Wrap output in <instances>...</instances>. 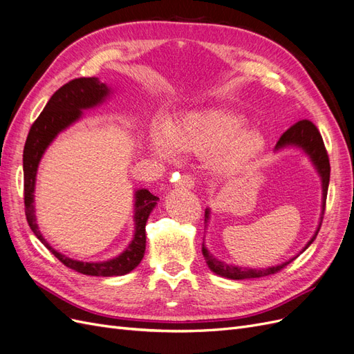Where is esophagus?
<instances>
[{
	"label": "esophagus",
	"mask_w": 354,
	"mask_h": 354,
	"mask_svg": "<svg viewBox=\"0 0 354 354\" xmlns=\"http://www.w3.org/2000/svg\"><path fill=\"white\" fill-rule=\"evenodd\" d=\"M177 186L180 187H186V189H194L195 187V178L190 174H183L180 177Z\"/></svg>",
	"instance_id": "1"
}]
</instances>
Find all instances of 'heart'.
Segmentation results:
<instances>
[{"mask_svg": "<svg viewBox=\"0 0 354 354\" xmlns=\"http://www.w3.org/2000/svg\"><path fill=\"white\" fill-rule=\"evenodd\" d=\"M242 116L229 112L187 113L181 120L152 127L149 136L151 152L173 160L176 152L199 158L212 156V168L232 176L248 167L264 151V137L248 130Z\"/></svg>", "mask_w": 354, "mask_h": 354, "instance_id": "1", "label": "heart"}]
</instances>
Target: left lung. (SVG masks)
<instances>
[{"label": "left lung", "mask_w": 354, "mask_h": 354, "mask_svg": "<svg viewBox=\"0 0 354 354\" xmlns=\"http://www.w3.org/2000/svg\"><path fill=\"white\" fill-rule=\"evenodd\" d=\"M288 146H295L303 149V151L307 153V156L312 160L317 174L320 176V180H322V214H320V221L317 230L315 232L313 238L307 242V245L303 248L301 252H304L312 242L316 239L317 233L320 230V226H322V220H324V214H325V205H326V195H328V186H329V174H330V165H329V158H328V152L325 149L322 136H320L319 130L316 128V125L308 121V120H301L298 121L297 124H294L291 128L281 136L279 142L276 145V151L279 149L288 147ZM209 220V208L205 209V223H208ZM299 252V254H301ZM202 254L205 257L207 264L209 269L216 273L220 274L223 277H227V279H254V277H263V276H269L273 273H277L279 270H282L285 266H288L289 263H292L297 257H292L288 261L277 264L273 267H267V269H250V267H239V266H232L224 261L217 260L208 250L207 246L202 243Z\"/></svg>", "instance_id": "obj_1"}]
</instances>
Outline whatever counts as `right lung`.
<instances>
[{"instance_id": "obj_1", "label": "right lung", "mask_w": 354, "mask_h": 354, "mask_svg": "<svg viewBox=\"0 0 354 354\" xmlns=\"http://www.w3.org/2000/svg\"><path fill=\"white\" fill-rule=\"evenodd\" d=\"M111 88L99 78H77L60 87L46 104L37 121L32 124L24 149L25 177V214L30 230L46 245V248L69 269L88 276H122L140 264L146 250V221L156 207L158 196L147 189H138L134 194V234L127 248L108 261H78L60 254L42 236L35 217L34 192L39 160L47 147L59 133L66 130L82 116L84 109H91L109 97Z\"/></svg>"}]
</instances>
